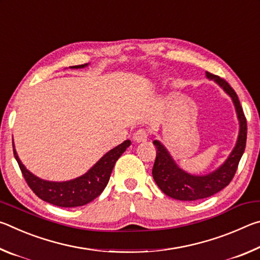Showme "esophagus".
<instances>
[{"label": "esophagus", "mask_w": 260, "mask_h": 260, "mask_svg": "<svg viewBox=\"0 0 260 260\" xmlns=\"http://www.w3.org/2000/svg\"><path fill=\"white\" fill-rule=\"evenodd\" d=\"M148 136H149V134H148V132L146 129H139V131H136L135 133H134L133 140L135 141V142H138V143L144 142V141H147Z\"/></svg>", "instance_id": "34e87169"}]
</instances>
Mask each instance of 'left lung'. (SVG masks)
Here are the masks:
<instances>
[{"instance_id":"obj_1","label":"left lung","mask_w":260,"mask_h":260,"mask_svg":"<svg viewBox=\"0 0 260 260\" xmlns=\"http://www.w3.org/2000/svg\"><path fill=\"white\" fill-rule=\"evenodd\" d=\"M206 76L210 79H213L220 87H222V89L231 96L233 102H234L237 118L240 120L239 139H237L234 150L232 151L227 160L217 171L208 175H202V177L188 174L181 169H179L164 146L160 144V142H158L157 140L153 141V144L157 149L156 160L152 167L153 180H155L157 186L160 188V190L165 195L172 197L174 200H202L222 190L234 178L241 157L243 155L245 149L248 126H246L243 109L241 107L240 100L237 98L235 90L233 89L225 79L209 72L206 73Z\"/></svg>"}]
</instances>
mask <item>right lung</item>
I'll list each match as a JSON object with an SVG mask.
<instances>
[{
    "label": "right lung",
    "mask_w": 260,
    "mask_h": 260,
    "mask_svg": "<svg viewBox=\"0 0 260 260\" xmlns=\"http://www.w3.org/2000/svg\"><path fill=\"white\" fill-rule=\"evenodd\" d=\"M86 65L87 64L77 65V67L72 68L79 69L86 67ZM129 146L131 141L126 140L125 142L105 153L87 173L65 182H51L39 179L26 170L25 166L21 164L15 147L14 155L17 162H18L21 173H23L25 181L27 182L28 187L32 189L39 199L52 205L60 206V208H76V206H82L89 203L101 195V192L107 187L110 175H111L113 166L118 158Z\"/></svg>",
    "instance_id": "add662e5"
}]
</instances>
